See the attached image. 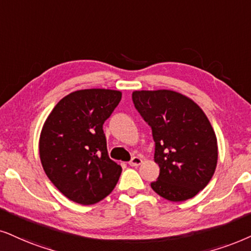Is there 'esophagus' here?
Returning a JSON list of instances; mask_svg holds the SVG:
<instances>
[{
    "label": "esophagus",
    "instance_id": "obj_1",
    "mask_svg": "<svg viewBox=\"0 0 251 251\" xmlns=\"http://www.w3.org/2000/svg\"><path fill=\"white\" fill-rule=\"evenodd\" d=\"M141 163H142V160L139 156H133L131 158V161L128 162V164L131 167H138V166H140Z\"/></svg>",
    "mask_w": 251,
    "mask_h": 251
}]
</instances>
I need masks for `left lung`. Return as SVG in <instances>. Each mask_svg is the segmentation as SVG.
Instances as JSON below:
<instances>
[{
    "label": "left lung",
    "instance_id": "8db88e82",
    "mask_svg": "<svg viewBox=\"0 0 251 251\" xmlns=\"http://www.w3.org/2000/svg\"><path fill=\"white\" fill-rule=\"evenodd\" d=\"M132 100L155 141L160 175L151 189L170 201L195 197L210 182L218 162L217 136L207 117L176 91H134Z\"/></svg>",
    "mask_w": 251,
    "mask_h": 251
}]
</instances>
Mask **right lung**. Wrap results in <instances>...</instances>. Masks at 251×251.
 <instances>
[{"label":"right lung","mask_w":251,"mask_h":251,"mask_svg":"<svg viewBox=\"0 0 251 251\" xmlns=\"http://www.w3.org/2000/svg\"><path fill=\"white\" fill-rule=\"evenodd\" d=\"M122 100L109 89H84L63 97L47 117L40 161L55 188L71 201L93 205L109 196L122 167L107 155L103 124Z\"/></svg>","instance_id":"right-lung-1"}]
</instances>
